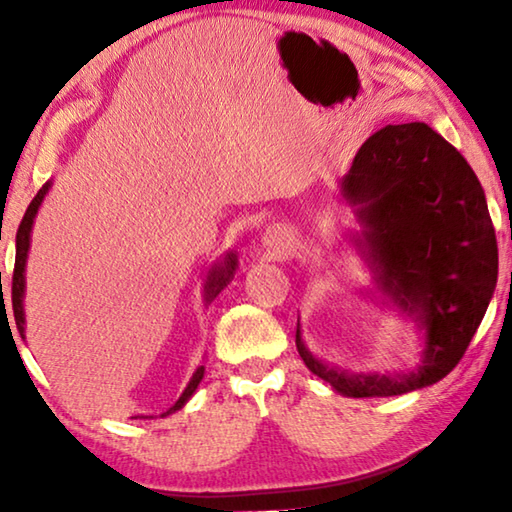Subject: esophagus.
I'll return each mask as SVG.
<instances>
[{
    "label": "esophagus",
    "mask_w": 512,
    "mask_h": 512,
    "mask_svg": "<svg viewBox=\"0 0 512 512\" xmlns=\"http://www.w3.org/2000/svg\"><path fill=\"white\" fill-rule=\"evenodd\" d=\"M264 246L271 248L275 255H282L284 250L289 248V239H287V235H284L282 230L273 228V230H268L266 235H264Z\"/></svg>",
    "instance_id": "1"
}]
</instances>
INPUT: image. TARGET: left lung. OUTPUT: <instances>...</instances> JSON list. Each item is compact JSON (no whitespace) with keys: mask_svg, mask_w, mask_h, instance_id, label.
<instances>
[{"mask_svg":"<svg viewBox=\"0 0 512 512\" xmlns=\"http://www.w3.org/2000/svg\"><path fill=\"white\" fill-rule=\"evenodd\" d=\"M359 205L363 253L379 289L424 332L422 366L409 375H354L311 354L305 366L345 397L418 391L456 368L497 287V237L470 164L427 124L386 126L357 153L341 180Z\"/></svg>","mask_w":512,"mask_h":512,"instance_id":"left-lung-1","label":"left lung"}]
</instances>
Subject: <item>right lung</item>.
Wrapping results in <instances>:
<instances>
[{
  "mask_svg": "<svg viewBox=\"0 0 512 512\" xmlns=\"http://www.w3.org/2000/svg\"><path fill=\"white\" fill-rule=\"evenodd\" d=\"M49 187H51V183L42 185V189L36 194V198H33L31 205L27 207V212H24V219L20 223V228H17V237H15V268H13L11 300H13L15 325H17V332L22 334V339H24V305H22V302H24V266H27V255H29V246H31L33 219H36L38 207H40L42 201H45ZM235 268H237V255L235 253H228L221 264H214L210 268V273H207V280H205V302H212L216 296H219V291L230 282V277L235 275ZM203 375H205V368L198 366L196 372L192 375V379H189V384L183 391V395L178 397V402L162 415H169V413H176L178 409H183L189 397L194 395L198 384H201Z\"/></svg>",
  "mask_w": 512,
  "mask_h": 512,
  "instance_id": "add662e5",
  "label": "right lung"
}]
</instances>
